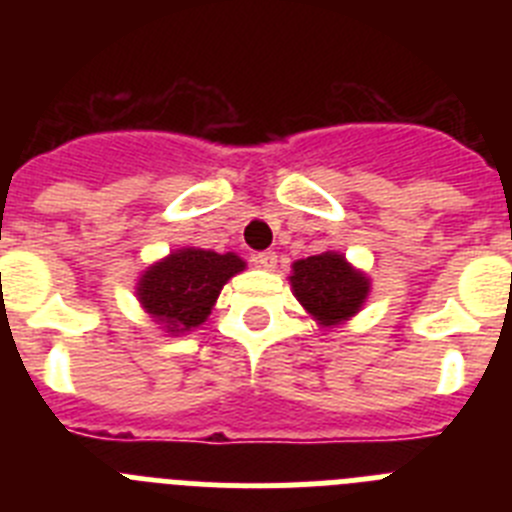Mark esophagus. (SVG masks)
I'll use <instances>...</instances> for the list:
<instances>
[{
    "instance_id": "1",
    "label": "esophagus",
    "mask_w": 512,
    "mask_h": 512,
    "mask_svg": "<svg viewBox=\"0 0 512 512\" xmlns=\"http://www.w3.org/2000/svg\"><path fill=\"white\" fill-rule=\"evenodd\" d=\"M253 264L259 266V269H264V271H274V269H277V253H274V251L256 253V256H253Z\"/></svg>"
}]
</instances>
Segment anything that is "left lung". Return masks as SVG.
Wrapping results in <instances>:
<instances>
[{"instance_id":"obj_1","label":"left lung","mask_w":512,"mask_h":512,"mask_svg":"<svg viewBox=\"0 0 512 512\" xmlns=\"http://www.w3.org/2000/svg\"><path fill=\"white\" fill-rule=\"evenodd\" d=\"M289 287L320 328H341L366 305L372 279L341 251H323L292 264Z\"/></svg>"}]
</instances>
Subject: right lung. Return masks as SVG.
I'll return each mask as SVG.
<instances>
[{"label":"right lung","instance_id":"right-lung-1","mask_svg":"<svg viewBox=\"0 0 512 512\" xmlns=\"http://www.w3.org/2000/svg\"><path fill=\"white\" fill-rule=\"evenodd\" d=\"M246 269L238 253H217L184 246L140 271L135 284L138 305L169 336H184L210 318L217 297Z\"/></svg>","mask_w":512,"mask_h":512}]
</instances>
